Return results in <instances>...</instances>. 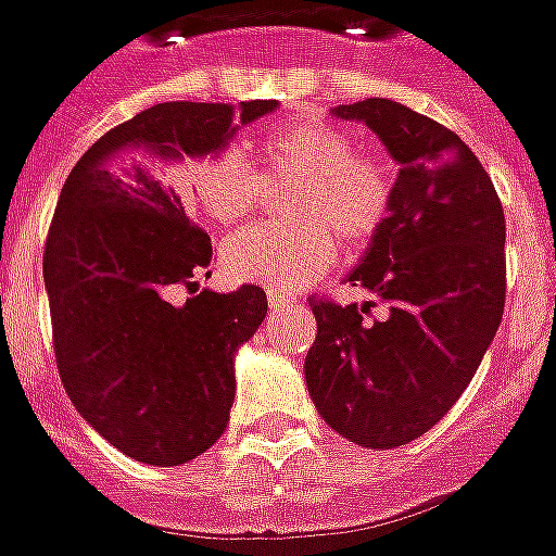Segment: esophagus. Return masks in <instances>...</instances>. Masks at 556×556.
<instances>
[{"mask_svg": "<svg viewBox=\"0 0 556 556\" xmlns=\"http://www.w3.org/2000/svg\"><path fill=\"white\" fill-rule=\"evenodd\" d=\"M267 306L277 313V309H286V306H294V298L291 294H286V291H267Z\"/></svg>", "mask_w": 556, "mask_h": 556, "instance_id": "esophagus-1", "label": "esophagus"}]
</instances>
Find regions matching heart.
<instances>
[{
  "label": "heart",
  "mask_w": 556,
  "mask_h": 556,
  "mask_svg": "<svg viewBox=\"0 0 556 556\" xmlns=\"http://www.w3.org/2000/svg\"><path fill=\"white\" fill-rule=\"evenodd\" d=\"M258 157L265 176L235 148L217 157L181 160L172 172L178 190L223 229L253 217L267 181H294L286 195L291 219L243 229L223 247V265L238 279L298 289L333 262L337 238L363 247L384 229L393 175L381 160L357 151L345 130L321 122L274 127L258 142Z\"/></svg>",
  "instance_id": "heart-1"
}]
</instances>
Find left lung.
Here are the masks:
<instances>
[{"mask_svg": "<svg viewBox=\"0 0 556 556\" xmlns=\"http://www.w3.org/2000/svg\"><path fill=\"white\" fill-rule=\"evenodd\" d=\"M378 134L399 160L393 207L351 286L375 301L309 298L318 333L306 387L342 438L393 450L438 422L465 393L503 318L506 219L477 154L429 115L387 98L333 110Z\"/></svg>", "mask_w": 556, "mask_h": 556, "instance_id": "obj_1", "label": "left lung"}]
</instances>
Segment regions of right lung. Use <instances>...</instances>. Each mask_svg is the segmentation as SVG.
<instances>
[{"mask_svg": "<svg viewBox=\"0 0 556 556\" xmlns=\"http://www.w3.org/2000/svg\"><path fill=\"white\" fill-rule=\"evenodd\" d=\"M274 106H148L77 160L55 202L43 282L59 378L91 429L142 465H184L217 443L235 402L231 354L267 313L258 286L199 289L214 250L166 160L211 154Z\"/></svg>", "mask_w": 556, "mask_h": 556, "instance_id": "right-lung-1", "label": "right lung"}]
</instances>
